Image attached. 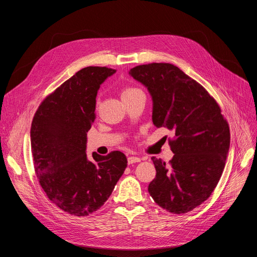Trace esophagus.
Here are the masks:
<instances>
[{"instance_id":"34e87169","label":"esophagus","mask_w":257,"mask_h":257,"mask_svg":"<svg viewBox=\"0 0 257 257\" xmlns=\"http://www.w3.org/2000/svg\"><path fill=\"white\" fill-rule=\"evenodd\" d=\"M142 159L140 158V157H137V156H130V157H128V164L129 165H133V164H136V163H140Z\"/></svg>"}]
</instances>
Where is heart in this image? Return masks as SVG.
<instances>
[{
	"label": "heart",
	"instance_id": "b5f03b06",
	"mask_svg": "<svg viewBox=\"0 0 257 257\" xmlns=\"http://www.w3.org/2000/svg\"><path fill=\"white\" fill-rule=\"evenodd\" d=\"M143 92L140 88L138 87H133V86H126L123 89H121V99H126L129 97L134 96V94Z\"/></svg>",
	"mask_w": 257,
	"mask_h": 257
}]
</instances>
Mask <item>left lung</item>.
<instances>
[{
    "label": "left lung",
    "instance_id": "1",
    "mask_svg": "<svg viewBox=\"0 0 257 257\" xmlns=\"http://www.w3.org/2000/svg\"><path fill=\"white\" fill-rule=\"evenodd\" d=\"M129 74L152 96L153 124L175 133L170 163L152 157L156 176L148 191L169 212L186 213L210 197L222 176L230 146L227 120L208 91L176 65L142 64Z\"/></svg>",
    "mask_w": 257,
    "mask_h": 257
}]
</instances>
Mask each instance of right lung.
Segmentation results:
<instances>
[{"label": "right lung", "instance_id": "add662e5", "mask_svg": "<svg viewBox=\"0 0 257 257\" xmlns=\"http://www.w3.org/2000/svg\"><path fill=\"white\" fill-rule=\"evenodd\" d=\"M115 72L106 66L78 71L46 97L32 120L31 151L39 184L53 204L77 217L98 210L127 167L119 151L92 153L93 160L86 155L98 89Z\"/></svg>", "mask_w": 257, "mask_h": 257}]
</instances>
